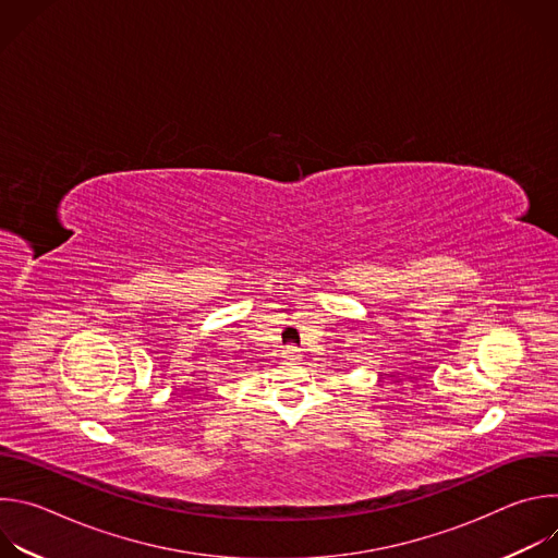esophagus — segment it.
I'll return each mask as SVG.
<instances>
[{
	"instance_id": "34e87169",
	"label": "esophagus",
	"mask_w": 558,
	"mask_h": 558,
	"mask_svg": "<svg viewBox=\"0 0 558 558\" xmlns=\"http://www.w3.org/2000/svg\"><path fill=\"white\" fill-rule=\"evenodd\" d=\"M282 357H284L287 362H300V360H302V353H300L298 347L289 344V347L282 351Z\"/></svg>"
}]
</instances>
